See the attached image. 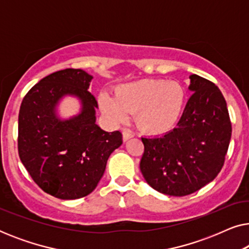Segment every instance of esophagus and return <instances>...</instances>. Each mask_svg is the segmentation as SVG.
Returning a JSON list of instances; mask_svg holds the SVG:
<instances>
[{
	"label": "esophagus",
	"mask_w": 249,
	"mask_h": 249,
	"mask_svg": "<svg viewBox=\"0 0 249 249\" xmlns=\"http://www.w3.org/2000/svg\"><path fill=\"white\" fill-rule=\"evenodd\" d=\"M132 137H134V135H132L131 131L127 130V129H124V130L122 131V138H124V142H127Z\"/></svg>",
	"instance_id": "34e87169"
}]
</instances>
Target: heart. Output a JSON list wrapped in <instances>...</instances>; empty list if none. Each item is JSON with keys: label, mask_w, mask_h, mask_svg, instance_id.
<instances>
[{"label": "heart", "mask_w": 249, "mask_h": 249, "mask_svg": "<svg viewBox=\"0 0 249 249\" xmlns=\"http://www.w3.org/2000/svg\"><path fill=\"white\" fill-rule=\"evenodd\" d=\"M186 104V90L177 81L141 79L120 85L115 97L107 93L98 96V105L113 124L124 121L135 113V121L142 131L162 135L175 128Z\"/></svg>", "instance_id": "b5f03b06"}]
</instances>
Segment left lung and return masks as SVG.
Wrapping results in <instances>:
<instances>
[{"instance_id":"1","label":"left lung","mask_w":249,"mask_h":249,"mask_svg":"<svg viewBox=\"0 0 249 249\" xmlns=\"http://www.w3.org/2000/svg\"><path fill=\"white\" fill-rule=\"evenodd\" d=\"M192 96L173 130L142 137L141 171L153 189L186 196L213 181L222 169L231 122L222 93L205 78L192 74Z\"/></svg>"}]
</instances>
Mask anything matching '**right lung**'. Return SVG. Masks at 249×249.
<instances>
[{"mask_svg":"<svg viewBox=\"0 0 249 249\" xmlns=\"http://www.w3.org/2000/svg\"><path fill=\"white\" fill-rule=\"evenodd\" d=\"M93 76L81 69L56 71L38 81L19 111L18 151L23 166L44 192L77 199L96 188L112 152L122 144L120 131L96 124L97 101L88 91ZM76 97L81 110L64 119L58 105Z\"/></svg>","mask_w":249,"mask_h":249,"instance_id":"1","label":"right lung"}]
</instances>
